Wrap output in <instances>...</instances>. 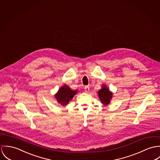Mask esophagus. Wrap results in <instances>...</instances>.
<instances>
[{
	"instance_id": "esophagus-1",
	"label": "esophagus",
	"mask_w": 160,
	"mask_h": 160,
	"mask_svg": "<svg viewBox=\"0 0 160 160\" xmlns=\"http://www.w3.org/2000/svg\"><path fill=\"white\" fill-rule=\"evenodd\" d=\"M89 91V87L88 86H85V91L86 92H88Z\"/></svg>"
}]
</instances>
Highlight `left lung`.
<instances>
[{
    "label": "left lung",
    "instance_id": "8db88e82",
    "mask_svg": "<svg viewBox=\"0 0 160 160\" xmlns=\"http://www.w3.org/2000/svg\"><path fill=\"white\" fill-rule=\"evenodd\" d=\"M112 92L110 91L109 89L105 85H103L102 88L98 91V96L101 100V102L104 105H108L110 104V100L112 98Z\"/></svg>",
    "mask_w": 160,
    "mask_h": 160
}]
</instances>
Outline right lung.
Returning <instances> with one entry per match:
<instances>
[{
	"mask_svg": "<svg viewBox=\"0 0 160 160\" xmlns=\"http://www.w3.org/2000/svg\"><path fill=\"white\" fill-rule=\"evenodd\" d=\"M77 90L73 91L68 85H64L59 89L54 97L58 103L65 106L71 101L74 95L77 93Z\"/></svg>",
	"mask_w": 160,
	"mask_h": 160,
	"instance_id": "obj_1",
	"label": "right lung"
}]
</instances>
